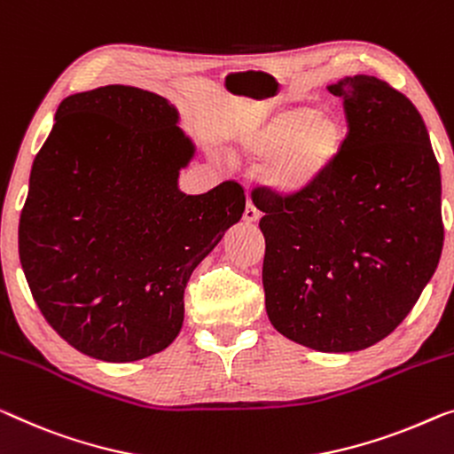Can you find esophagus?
I'll use <instances>...</instances> for the list:
<instances>
[{
    "label": "esophagus",
    "instance_id": "34e87169",
    "mask_svg": "<svg viewBox=\"0 0 454 454\" xmlns=\"http://www.w3.org/2000/svg\"><path fill=\"white\" fill-rule=\"evenodd\" d=\"M242 218H245V222H256L261 218V212L253 206V201H247L245 215H242Z\"/></svg>",
    "mask_w": 454,
    "mask_h": 454
}]
</instances>
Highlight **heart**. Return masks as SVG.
<instances>
[{"mask_svg":"<svg viewBox=\"0 0 454 454\" xmlns=\"http://www.w3.org/2000/svg\"><path fill=\"white\" fill-rule=\"evenodd\" d=\"M342 126L333 114L292 107L277 114L245 138L250 157L267 160V181L281 193L308 189L336 157Z\"/></svg>","mask_w":454,"mask_h":454,"instance_id":"obj_1","label":"heart"}]
</instances>
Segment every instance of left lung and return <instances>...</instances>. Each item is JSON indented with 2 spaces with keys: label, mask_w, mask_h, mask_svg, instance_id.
<instances>
[{
  "label": "left lung",
  "mask_w": 454,
  "mask_h": 454,
  "mask_svg": "<svg viewBox=\"0 0 454 454\" xmlns=\"http://www.w3.org/2000/svg\"><path fill=\"white\" fill-rule=\"evenodd\" d=\"M348 132L312 185L254 189L270 324L322 353H353L403 322L441 261V168L420 112L389 83L344 77Z\"/></svg>",
  "instance_id": "1"
}]
</instances>
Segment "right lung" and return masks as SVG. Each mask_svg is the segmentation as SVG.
I'll return each instance as SVG.
<instances>
[{
	"label": "right lung",
	"mask_w": 454,
	"mask_h": 454,
	"mask_svg": "<svg viewBox=\"0 0 454 454\" xmlns=\"http://www.w3.org/2000/svg\"><path fill=\"white\" fill-rule=\"evenodd\" d=\"M34 159L18 248L44 320L110 363L160 353L184 324L193 269L245 212L224 181L179 192L195 148L165 98L106 85L60 101Z\"/></svg>",
	"instance_id": "add662e5"
}]
</instances>
